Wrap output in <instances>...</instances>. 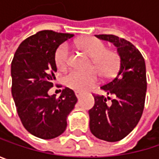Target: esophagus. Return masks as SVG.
Here are the masks:
<instances>
[{"label":"esophagus","mask_w":159,"mask_h":159,"mask_svg":"<svg viewBox=\"0 0 159 159\" xmlns=\"http://www.w3.org/2000/svg\"><path fill=\"white\" fill-rule=\"evenodd\" d=\"M75 96L77 97V98H80L83 96V94H82L81 92H77V91H76V92H75Z\"/></svg>","instance_id":"1"}]
</instances>
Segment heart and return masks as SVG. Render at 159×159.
<instances>
[{
  "mask_svg": "<svg viewBox=\"0 0 159 159\" xmlns=\"http://www.w3.org/2000/svg\"><path fill=\"white\" fill-rule=\"evenodd\" d=\"M78 45L82 50L92 58L91 67L98 70L103 77H111L118 69L120 62L118 53L108 49L106 43L102 40L89 37L80 40ZM54 59L58 69L61 71L67 69L70 62V50L66 43L61 44L56 49ZM97 71L95 69L85 72L74 70L67 75L65 83L68 87L75 91L85 92L94 87L98 82L99 75Z\"/></svg>",
  "mask_w": 159,
  "mask_h": 159,
  "instance_id": "heart-1",
  "label": "heart"
}]
</instances>
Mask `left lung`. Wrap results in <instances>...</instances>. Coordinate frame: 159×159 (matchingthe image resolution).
Instances as JSON below:
<instances>
[{
    "label": "left lung",
    "instance_id": "left-lung-1",
    "mask_svg": "<svg viewBox=\"0 0 159 159\" xmlns=\"http://www.w3.org/2000/svg\"><path fill=\"white\" fill-rule=\"evenodd\" d=\"M113 43L120 55L117 75L100 86L107 95H93L89 127L98 139L117 142L126 137L140 120L145 101L146 73L143 55L130 41L114 35H96ZM108 100H111L109 103Z\"/></svg>",
    "mask_w": 159,
    "mask_h": 159
}]
</instances>
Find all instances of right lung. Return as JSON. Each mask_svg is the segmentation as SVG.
Segmentation results:
<instances>
[{"instance_id": "add662e5", "label": "right lung", "mask_w": 159, "mask_h": 159, "mask_svg": "<svg viewBox=\"0 0 159 159\" xmlns=\"http://www.w3.org/2000/svg\"><path fill=\"white\" fill-rule=\"evenodd\" d=\"M73 37L52 30L39 31L19 45L12 61V95L18 116L24 127L41 139L55 138L65 131L66 118L77 102L75 92L68 87L59 98L48 94L56 79L55 51Z\"/></svg>"}]
</instances>
